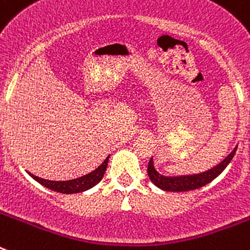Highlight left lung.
Segmentation results:
<instances>
[{"mask_svg": "<svg viewBox=\"0 0 250 250\" xmlns=\"http://www.w3.org/2000/svg\"><path fill=\"white\" fill-rule=\"evenodd\" d=\"M237 151V147L229 154L220 164L216 165L213 169L204 171L200 174H194V175H182V176H165L158 173L154 167L152 158L150 159L149 164H147V175L150 180L158 188L167 191H189L194 189H199L204 187L208 183L213 182L216 176L222 174L223 170L228 167L231 159L234 158V154Z\"/></svg>", "mask_w": 250, "mask_h": 250, "instance_id": "1", "label": "left lung"}]
</instances>
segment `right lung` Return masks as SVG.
Instances as JSON below:
<instances>
[{"label": "right lung", "mask_w": 250, "mask_h": 250, "mask_svg": "<svg viewBox=\"0 0 250 250\" xmlns=\"http://www.w3.org/2000/svg\"><path fill=\"white\" fill-rule=\"evenodd\" d=\"M107 163H109V156L104 160L103 164L98 167L96 170L91 171L87 175H83L81 178L72 179V180H66V182H54V180H46V179L39 178V176L34 175V174H30L32 178L39 182L40 184L43 185V187L48 188L51 190L57 191V193H63V194H74V193H81V191H85L90 188L95 187L96 184L101 182V179L104 178V174L106 171V167H107Z\"/></svg>", "instance_id": "right-lung-1"}]
</instances>
